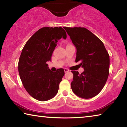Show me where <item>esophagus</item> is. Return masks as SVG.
<instances>
[{"instance_id": "obj_1", "label": "esophagus", "mask_w": 127, "mask_h": 127, "mask_svg": "<svg viewBox=\"0 0 127 127\" xmlns=\"http://www.w3.org/2000/svg\"><path fill=\"white\" fill-rule=\"evenodd\" d=\"M64 72H65V73L68 72L69 71V70L68 69H67V68H64Z\"/></svg>"}]
</instances>
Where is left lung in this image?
Returning <instances> with one entry per match:
<instances>
[{"label":"left lung","mask_w":127,"mask_h":127,"mask_svg":"<svg viewBox=\"0 0 127 127\" xmlns=\"http://www.w3.org/2000/svg\"><path fill=\"white\" fill-rule=\"evenodd\" d=\"M64 29L77 49L76 62L83 69L81 74L72 70L73 92L81 98H90L100 93L108 78L110 58L103 42L84 27Z\"/></svg>","instance_id":"left-lung-1"}]
</instances>
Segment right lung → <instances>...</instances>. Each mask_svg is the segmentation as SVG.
<instances>
[{
  "label": "right lung",
  "mask_w": 127,
  "mask_h": 127,
  "mask_svg": "<svg viewBox=\"0 0 127 127\" xmlns=\"http://www.w3.org/2000/svg\"><path fill=\"white\" fill-rule=\"evenodd\" d=\"M66 39V33L61 27H42L26 43L18 62V72L26 90L32 97L41 101L53 98L58 93L64 75L63 68L51 71L47 62L58 40Z\"/></svg>",
  "instance_id": "obj_1"
}]
</instances>
